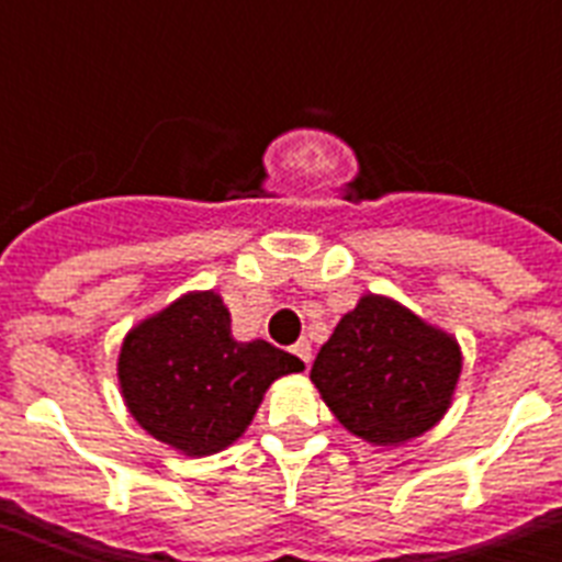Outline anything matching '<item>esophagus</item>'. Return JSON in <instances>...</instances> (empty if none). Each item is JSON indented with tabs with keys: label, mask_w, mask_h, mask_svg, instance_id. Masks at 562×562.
<instances>
[{
	"label": "esophagus",
	"mask_w": 562,
	"mask_h": 562,
	"mask_svg": "<svg viewBox=\"0 0 562 562\" xmlns=\"http://www.w3.org/2000/svg\"><path fill=\"white\" fill-rule=\"evenodd\" d=\"M292 355L297 357V360L304 362V366H310V360H312V346L306 340H297L295 346H292Z\"/></svg>",
	"instance_id": "esophagus-1"
}]
</instances>
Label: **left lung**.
Instances as JSON below:
<instances>
[{
  "label": "left lung",
  "instance_id": "obj_1",
  "mask_svg": "<svg viewBox=\"0 0 562 562\" xmlns=\"http://www.w3.org/2000/svg\"><path fill=\"white\" fill-rule=\"evenodd\" d=\"M459 374L453 335L391 297L362 295L321 346L310 376L349 434L396 448L448 414Z\"/></svg>",
  "mask_w": 562,
  "mask_h": 562
}]
</instances>
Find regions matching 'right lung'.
Listing matches in <instances>:
<instances>
[{
    "instance_id": "add662e5",
    "label": "right lung",
    "mask_w": 562,
    "mask_h": 562,
    "mask_svg": "<svg viewBox=\"0 0 562 562\" xmlns=\"http://www.w3.org/2000/svg\"><path fill=\"white\" fill-rule=\"evenodd\" d=\"M304 371L267 340L238 342L213 290L188 292L123 337L117 380L146 434L186 456L231 448L278 376Z\"/></svg>"
}]
</instances>
